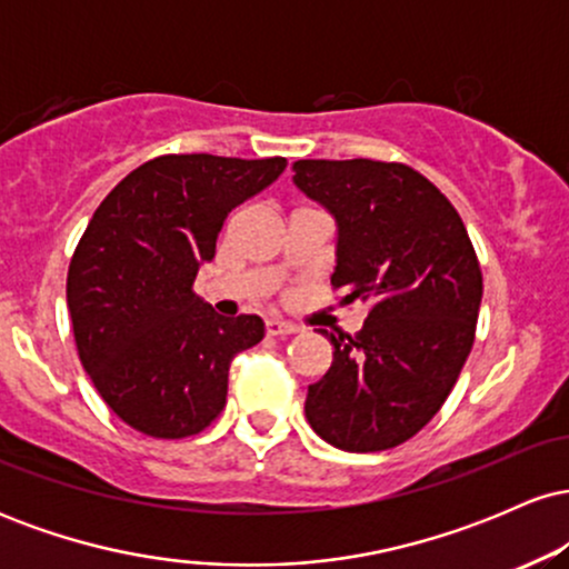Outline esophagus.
Returning <instances> with one entry per match:
<instances>
[{
    "label": "esophagus",
    "mask_w": 569,
    "mask_h": 569,
    "mask_svg": "<svg viewBox=\"0 0 569 569\" xmlns=\"http://www.w3.org/2000/svg\"><path fill=\"white\" fill-rule=\"evenodd\" d=\"M264 329H267V335H270V337H286V335H297V331H299L293 323L278 321V318H267Z\"/></svg>",
    "instance_id": "1"
}]
</instances>
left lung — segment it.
Masks as SVG:
<instances>
[{
	"label": "left lung",
	"mask_w": 569,
	"mask_h": 569,
	"mask_svg": "<svg viewBox=\"0 0 569 569\" xmlns=\"http://www.w3.org/2000/svg\"><path fill=\"white\" fill-rule=\"evenodd\" d=\"M293 184L337 219L339 305L369 302L307 388L312 430L345 452L398 447L433 420L473 348L481 267L455 206L403 162L297 160Z\"/></svg>",
	"instance_id": "8db88e82"
}]
</instances>
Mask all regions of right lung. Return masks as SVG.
<instances>
[{"label":"right lung","mask_w":569,"mask_h":569,"mask_svg":"<svg viewBox=\"0 0 569 569\" xmlns=\"http://www.w3.org/2000/svg\"><path fill=\"white\" fill-rule=\"evenodd\" d=\"M283 171L286 158L162 154L96 208L69 264V316L98 396L139 433L187 439L211 426L232 358L262 342V318H221L192 283L232 208Z\"/></svg>","instance_id":"add662e5"}]
</instances>
